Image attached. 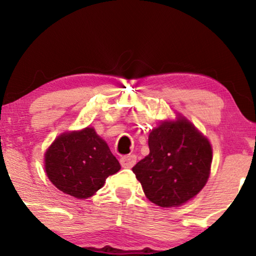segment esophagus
I'll list each match as a JSON object with an SVG mask.
<instances>
[{
	"mask_svg": "<svg viewBox=\"0 0 256 256\" xmlns=\"http://www.w3.org/2000/svg\"><path fill=\"white\" fill-rule=\"evenodd\" d=\"M120 163H121L122 168H126V169H130V168L135 166L136 156L135 155H128V156L121 157Z\"/></svg>",
	"mask_w": 256,
	"mask_h": 256,
	"instance_id": "1",
	"label": "esophagus"
}]
</instances>
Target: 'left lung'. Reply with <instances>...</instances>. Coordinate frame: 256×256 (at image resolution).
Segmentation results:
<instances>
[{"instance_id": "1", "label": "left lung", "mask_w": 256, "mask_h": 256, "mask_svg": "<svg viewBox=\"0 0 256 256\" xmlns=\"http://www.w3.org/2000/svg\"><path fill=\"white\" fill-rule=\"evenodd\" d=\"M149 155L132 168L150 202L178 208L194 199L211 174L210 140L180 113L149 132Z\"/></svg>"}]
</instances>
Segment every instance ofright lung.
Segmentation results:
<instances>
[{
	"label": "right lung",
	"instance_id": "1",
	"mask_svg": "<svg viewBox=\"0 0 256 256\" xmlns=\"http://www.w3.org/2000/svg\"><path fill=\"white\" fill-rule=\"evenodd\" d=\"M46 176L58 190L78 199L92 197L120 163L93 127L62 132L44 154Z\"/></svg>",
	"mask_w": 256,
	"mask_h": 256
}]
</instances>
